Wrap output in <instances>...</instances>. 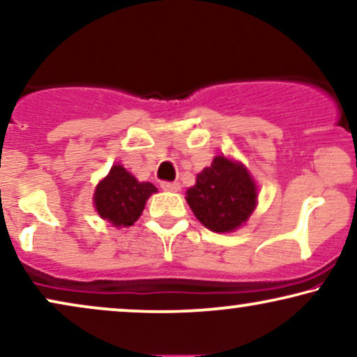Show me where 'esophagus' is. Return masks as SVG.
<instances>
[{"instance_id":"esophagus-1","label":"esophagus","mask_w":357,"mask_h":357,"mask_svg":"<svg viewBox=\"0 0 357 357\" xmlns=\"http://www.w3.org/2000/svg\"><path fill=\"white\" fill-rule=\"evenodd\" d=\"M161 188L165 189V191H179L181 189V184L179 183H171V181H163L161 183Z\"/></svg>"}]
</instances>
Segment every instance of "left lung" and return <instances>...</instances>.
I'll use <instances>...</instances> for the list:
<instances>
[{
  "instance_id": "1",
  "label": "left lung",
  "mask_w": 357,
  "mask_h": 357,
  "mask_svg": "<svg viewBox=\"0 0 357 357\" xmlns=\"http://www.w3.org/2000/svg\"><path fill=\"white\" fill-rule=\"evenodd\" d=\"M186 201L194 215L212 232H232L247 222L257 206V186L247 168L224 155L197 174Z\"/></svg>"
}]
</instances>
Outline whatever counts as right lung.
Returning a JSON list of instances; mask_svg holds the SVG:
<instances>
[{
  "label": "right lung",
  "instance_id": "right-lung-1",
  "mask_svg": "<svg viewBox=\"0 0 357 357\" xmlns=\"http://www.w3.org/2000/svg\"><path fill=\"white\" fill-rule=\"evenodd\" d=\"M158 189L151 183H139L121 165L112 166L110 173L97 184L93 204L102 219L115 227H130L137 222L148 197Z\"/></svg>",
  "mask_w": 357,
  "mask_h": 357
}]
</instances>
